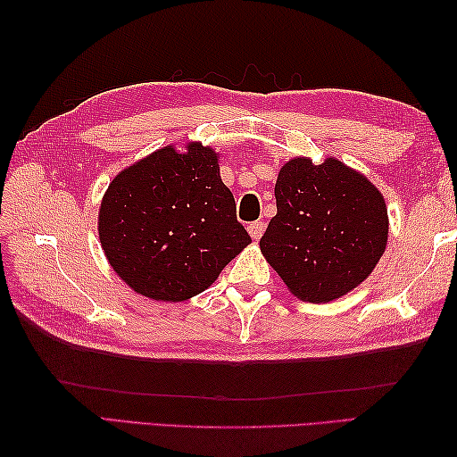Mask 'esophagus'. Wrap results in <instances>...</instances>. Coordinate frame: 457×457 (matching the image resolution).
<instances>
[{
  "label": "esophagus",
  "mask_w": 457,
  "mask_h": 457,
  "mask_svg": "<svg viewBox=\"0 0 457 457\" xmlns=\"http://www.w3.org/2000/svg\"><path fill=\"white\" fill-rule=\"evenodd\" d=\"M247 231H249L251 239H253V241H259V239H261V236L265 234V223H263V221H253V223H249V226H247Z\"/></svg>",
  "instance_id": "1"
}]
</instances>
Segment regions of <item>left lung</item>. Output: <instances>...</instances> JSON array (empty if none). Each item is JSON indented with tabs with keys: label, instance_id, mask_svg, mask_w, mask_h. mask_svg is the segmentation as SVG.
<instances>
[{
	"label": "left lung",
	"instance_id": "obj_1",
	"mask_svg": "<svg viewBox=\"0 0 457 457\" xmlns=\"http://www.w3.org/2000/svg\"><path fill=\"white\" fill-rule=\"evenodd\" d=\"M277 216L261 253L290 293L324 304L352 293L373 273L389 239L383 194L365 174L334 157H295L275 184Z\"/></svg>",
	"mask_w": 457,
	"mask_h": 457
}]
</instances>
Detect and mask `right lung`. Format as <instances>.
<instances>
[{"label":"right lung","mask_w":457,"mask_h":457,"mask_svg":"<svg viewBox=\"0 0 457 457\" xmlns=\"http://www.w3.org/2000/svg\"><path fill=\"white\" fill-rule=\"evenodd\" d=\"M218 161L210 145H167L110 182L98 213L100 244L137 295L161 303L196 296L251 244Z\"/></svg>","instance_id":"obj_1"}]
</instances>
